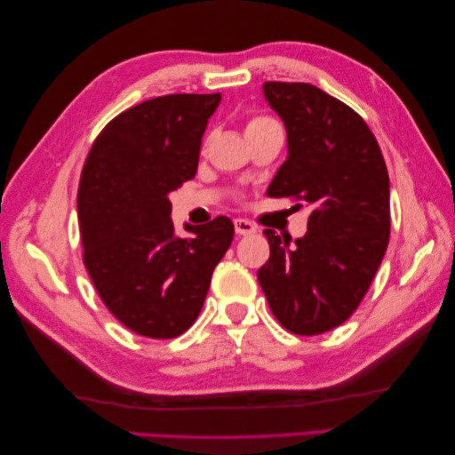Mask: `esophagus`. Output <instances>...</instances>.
Masks as SVG:
<instances>
[{
	"mask_svg": "<svg viewBox=\"0 0 455 455\" xmlns=\"http://www.w3.org/2000/svg\"><path fill=\"white\" fill-rule=\"evenodd\" d=\"M235 230L238 236H250L256 233V225H252V222L246 220V219H236L235 220Z\"/></svg>",
	"mask_w": 455,
	"mask_h": 455,
	"instance_id": "34e87169",
	"label": "esophagus"
}]
</instances>
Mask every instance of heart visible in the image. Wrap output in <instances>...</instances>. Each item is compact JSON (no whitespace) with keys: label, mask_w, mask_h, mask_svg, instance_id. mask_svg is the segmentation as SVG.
<instances>
[{"label":"heart","mask_w":455,"mask_h":455,"mask_svg":"<svg viewBox=\"0 0 455 455\" xmlns=\"http://www.w3.org/2000/svg\"><path fill=\"white\" fill-rule=\"evenodd\" d=\"M272 129H282V127H279V123L274 117H269V115H254V117H250L246 123V134L264 132Z\"/></svg>","instance_id":"heart-1"}]
</instances>
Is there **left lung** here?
<instances>
[{
	"label": "left lung",
	"mask_w": 455,
	"mask_h": 455,
	"mask_svg": "<svg viewBox=\"0 0 455 455\" xmlns=\"http://www.w3.org/2000/svg\"><path fill=\"white\" fill-rule=\"evenodd\" d=\"M287 131V160L267 188L311 207L307 235L266 228L269 259L258 282L289 332L340 326L362 303L389 244V173L365 121L346 103L301 82H266Z\"/></svg>",
	"instance_id": "8db88e82"
}]
</instances>
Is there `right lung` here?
I'll return each instance as SVG.
<instances>
[{
  "label": "right lung",
  "instance_id": "right-lung-1",
  "mask_svg": "<svg viewBox=\"0 0 455 455\" xmlns=\"http://www.w3.org/2000/svg\"><path fill=\"white\" fill-rule=\"evenodd\" d=\"M220 93H172L108 123L84 164L78 219L84 264L101 301L132 332L168 340L196 323L212 269L235 236L228 217L180 238L168 196L197 172Z\"/></svg>",
  "mask_w": 455,
  "mask_h": 455
}]
</instances>
